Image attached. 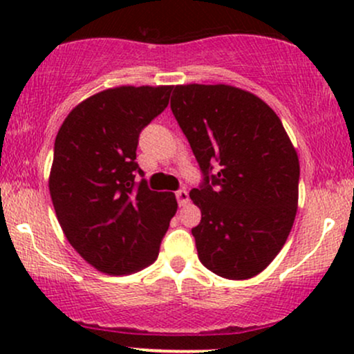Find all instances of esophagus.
<instances>
[{"label":"esophagus","instance_id":"1","mask_svg":"<svg viewBox=\"0 0 354 354\" xmlns=\"http://www.w3.org/2000/svg\"><path fill=\"white\" fill-rule=\"evenodd\" d=\"M174 194H176L178 205H180V206H185L186 203L189 201V194H188V191H186V189H178Z\"/></svg>","mask_w":354,"mask_h":354}]
</instances>
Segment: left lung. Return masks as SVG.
Returning <instances> with one entry per match:
<instances>
[{"label":"left lung","instance_id":"left-lung-1","mask_svg":"<svg viewBox=\"0 0 354 354\" xmlns=\"http://www.w3.org/2000/svg\"><path fill=\"white\" fill-rule=\"evenodd\" d=\"M171 111L200 165L189 198L200 261L214 274L248 279L279 253L298 206L299 161L265 101L226 84L174 86Z\"/></svg>","mask_w":354,"mask_h":354}]
</instances>
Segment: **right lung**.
<instances>
[{"label":"right lung","instance_id":"obj_1","mask_svg":"<svg viewBox=\"0 0 354 354\" xmlns=\"http://www.w3.org/2000/svg\"><path fill=\"white\" fill-rule=\"evenodd\" d=\"M169 93L171 86L106 89L73 109L56 135V216L71 246L103 273L153 263L176 213L174 194L149 189L136 163L141 131L165 111Z\"/></svg>","mask_w":354,"mask_h":354}]
</instances>
